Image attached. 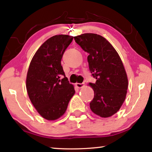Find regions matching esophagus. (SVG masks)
I'll list each match as a JSON object with an SVG mask.
<instances>
[{
  "label": "esophagus",
  "mask_w": 152,
  "mask_h": 152,
  "mask_svg": "<svg viewBox=\"0 0 152 152\" xmlns=\"http://www.w3.org/2000/svg\"><path fill=\"white\" fill-rule=\"evenodd\" d=\"M75 86L77 87L78 88H81L84 86V84H83V83H77V84H75Z\"/></svg>",
  "instance_id": "obj_1"
}]
</instances>
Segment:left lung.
Listing matches in <instances>:
<instances>
[{
  "label": "left lung",
  "instance_id": "left-lung-1",
  "mask_svg": "<svg viewBox=\"0 0 152 152\" xmlns=\"http://www.w3.org/2000/svg\"><path fill=\"white\" fill-rule=\"evenodd\" d=\"M74 39L88 53L89 70L96 79L95 84L89 83L94 91L91 111L109 118L119 111L127 92L128 79L122 60L113 45L100 35L85 33Z\"/></svg>",
  "mask_w": 152,
  "mask_h": 152
}]
</instances>
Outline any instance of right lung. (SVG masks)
<instances>
[{"mask_svg":"<svg viewBox=\"0 0 152 152\" xmlns=\"http://www.w3.org/2000/svg\"><path fill=\"white\" fill-rule=\"evenodd\" d=\"M72 39L66 34L50 37L37 50L29 66L26 78L28 96L37 112L48 120L61 117L75 93L61 64Z\"/></svg>","mask_w":152,"mask_h":152,"instance_id":"1","label":"right lung"}]
</instances>
